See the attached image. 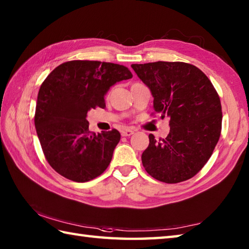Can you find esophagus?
<instances>
[{
  "label": "esophagus",
  "instance_id": "obj_1",
  "mask_svg": "<svg viewBox=\"0 0 249 249\" xmlns=\"http://www.w3.org/2000/svg\"><path fill=\"white\" fill-rule=\"evenodd\" d=\"M121 134H122V136H124V137H129V136L134 134V130L133 129H124V130L121 131Z\"/></svg>",
  "mask_w": 249,
  "mask_h": 249
}]
</instances>
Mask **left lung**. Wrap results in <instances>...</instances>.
<instances>
[{
  "instance_id": "8db88e82",
  "label": "left lung",
  "mask_w": 249,
  "mask_h": 249,
  "mask_svg": "<svg viewBox=\"0 0 249 249\" xmlns=\"http://www.w3.org/2000/svg\"><path fill=\"white\" fill-rule=\"evenodd\" d=\"M131 67L151 89L155 113L170 119L167 138L156 140L149 135L142 165L160 182L192 178L219 140L223 113L217 92L205 73L188 63L158 61Z\"/></svg>"
}]
</instances>
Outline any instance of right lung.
Returning <instances> with one entry per match:
<instances>
[{
	"mask_svg": "<svg viewBox=\"0 0 249 249\" xmlns=\"http://www.w3.org/2000/svg\"><path fill=\"white\" fill-rule=\"evenodd\" d=\"M133 78L127 67L99 61H70L55 67L40 86L35 128L47 161L71 181L99 177L112 160L121 135L89 130L88 111L105 108V95L116 82Z\"/></svg>",
	"mask_w": 249,
	"mask_h": 249,
	"instance_id": "1",
	"label": "right lung"
}]
</instances>
